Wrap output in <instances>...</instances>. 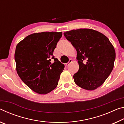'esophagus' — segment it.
<instances>
[{"label": "esophagus", "mask_w": 124, "mask_h": 124, "mask_svg": "<svg viewBox=\"0 0 124 124\" xmlns=\"http://www.w3.org/2000/svg\"><path fill=\"white\" fill-rule=\"evenodd\" d=\"M71 62H72V60H71V59H70L69 61V62H68V63L65 64V66H68L70 64Z\"/></svg>", "instance_id": "obj_1"}]
</instances>
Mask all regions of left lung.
Instances as JSON below:
<instances>
[{
  "label": "left lung",
  "instance_id": "1",
  "mask_svg": "<svg viewBox=\"0 0 124 124\" xmlns=\"http://www.w3.org/2000/svg\"><path fill=\"white\" fill-rule=\"evenodd\" d=\"M64 35L77 51L79 69L73 76L75 84L90 91L100 87L112 71L115 59L108 38L88 28L71 30Z\"/></svg>",
  "mask_w": 124,
  "mask_h": 124
}]
</instances>
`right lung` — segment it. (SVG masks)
<instances>
[{
    "label": "right lung",
    "mask_w": 124,
    "mask_h": 124,
    "mask_svg": "<svg viewBox=\"0 0 124 124\" xmlns=\"http://www.w3.org/2000/svg\"><path fill=\"white\" fill-rule=\"evenodd\" d=\"M62 32H43L28 36L16 46V71L32 91L46 94L57 86L64 65L55 58L53 52ZM54 59L53 63L51 60Z\"/></svg>",
    "instance_id": "1"
}]
</instances>
